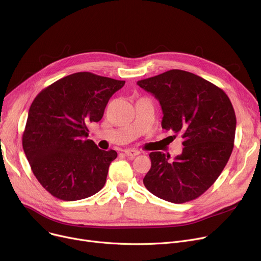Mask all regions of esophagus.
Wrapping results in <instances>:
<instances>
[{
  "label": "esophagus",
  "mask_w": 261,
  "mask_h": 261,
  "mask_svg": "<svg viewBox=\"0 0 261 261\" xmlns=\"http://www.w3.org/2000/svg\"><path fill=\"white\" fill-rule=\"evenodd\" d=\"M140 152L138 151V150H136V149H126V150H124V154L126 155V156H129V158H135L136 155H138Z\"/></svg>",
  "instance_id": "esophagus-1"
}]
</instances>
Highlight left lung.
Returning <instances> with one entry per match:
<instances>
[{"instance_id": "8db88e82", "label": "left lung", "mask_w": 261, "mask_h": 261, "mask_svg": "<svg viewBox=\"0 0 261 261\" xmlns=\"http://www.w3.org/2000/svg\"><path fill=\"white\" fill-rule=\"evenodd\" d=\"M137 84L160 101L162 127L180 135L185 146L173 161L161 151L151 152L144 186L172 203L198 198L214 185L233 150L232 103L219 87L185 70H168Z\"/></svg>"}]
</instances>
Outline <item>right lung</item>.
<instances>
[{
  "label": "right lung",
  "mask_w": 261,
  "mask_h": 261,
  "mask_svg": "<svg viewBox=\"0 0 261 261\" xmlns=\"http://www.w3.org/2000/svg\"><path fill=\"white\" fill-rule=\"evenodd\" d=\"M125 81L76 72L43 89L29 110L22 148L40 185L64 201L88 198L107 180L117 158L87 139L90 122H98L111 96Z\"/></svg>",
  "instance_id": "obj_1"
}]
</instances>
